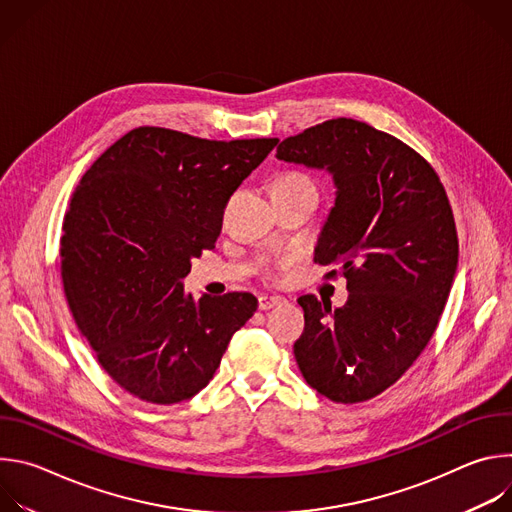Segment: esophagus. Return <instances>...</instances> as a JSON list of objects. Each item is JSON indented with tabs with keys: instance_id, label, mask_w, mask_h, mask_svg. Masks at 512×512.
Instances as JSON below:
<instances>
[{
	"instance_id": "obj_1",
	"label": "esophagus",
	"mask_w": 512,
	"mask_h": 512,
	"mask_svg": "<svg viewBox=\"0 0 512 512\" xmlns=\"http://www.w3.org/2000/svg\"><path fill=\"white\" fill-rule=\"evenodd\" d=\"M281 304H285V300L279 296H259V310H271Z\"/></svg>"
}]
</instances>
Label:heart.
Masks as SVG:
<instances>
[{
    "mask_svg": "<svg viewBox=\"0 0 512 512\" xmlns=\"http://www.w3.org/2000/svg\"><path fill=\"white\" fill-rule=\"evenodd\" d=\"M271 192H316L312 180L300 172H287L271 182Z\"/></svg>",
    "mask_w": 512,
    "mask_h": 512,
    "instance_id": "1",
    "label": "heart"
}]
</instances>
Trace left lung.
Here are the masks:
<instances>
[{
  "mask_svg": "<svg viewBox=\"0 0 512 512\" xmlns=\"http://www.w3.org/2000/svg\"><path fill=\"white\" fill-rule=\"evenodd\" d=\"M275 158L332 176L336 198L314 261L340 263L348 289L336 310L316 296L298 300V367L334 403L369 401L411 367L446 308L458 269L450 200L409 145L346 117L283 139Z\"/></svg>",
  "mask_w": 512,
  "mask_h": 512,
  "instance_id": "8db88e82",
  "label": "left lung"
}]
</instances>
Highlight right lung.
Returning a JSON list of instances; mask_svg holds the SVG:
<instances>
[{
	"mask_svg": "<svg viewBox=\"0 0 512 512\" xmlns=\"http://www.w3.org/2000/svg\"><path fill=\"white\" fill-rule=\"evenodd\" d=\"M275 145L137 127L72 192L60 237L64 294L101 367L133 397H194L257 310L247 291L194 300L182 281L216 243L233 192Z\"/></svg>",
	"mask_w": 512,
	"mask_h": 512,
	"instance_id": "right-lung-1",
	"label": "right lung"
}]
</instances>
